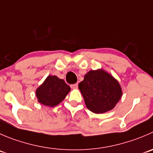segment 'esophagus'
Returning <instances> with one entry per match:
<instances>
[{"mask_svg": "<svg viewBox=\"0 0 153 153\" xmlns=\"http://www.w3.org/2000/svg\"><path fill=\"white\" fill-rule=\"evenodd\" d=\"M78 87V84H72L71 85V87H72V89H77Z\"/></svg>", "mask_w": 153, "mask_h": 153, "instance_id": "34e87169", "label": "esophagus"}]
</instances>
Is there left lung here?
<instances>
[{"label":"left lung","mask_w":153,"mask_h":153,"mask_svg":"<svg viewBox=\"0 0 153 153\" xmlns=\"http://www.w3.org/2000/svg\"><path fill=\"white\" fill-rule=\"evenodd\" d=\"M87 108L95 114L112 110L122 97L119 82L103 69L89 71L78 84Z\"/></svg>","instance_id":"1"}]
</instances>
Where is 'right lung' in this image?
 Masks as SVG:
<instances>
[{"instance_id":"add662e5","label":"right lung","mask_w":153,"mask_h":153,"mask_svg":"<svg viewBox=\"0 0 153 153\" xmlns=\"http://www.w3.org/2000/svg\"><path fill=\"white\" fill-rule=\"evenodd\" d=\"M70 87L63 79L55 75H48L36 90L38 102L48 107L60 104L70 91Z\"/></svg>"}]
</instances>
